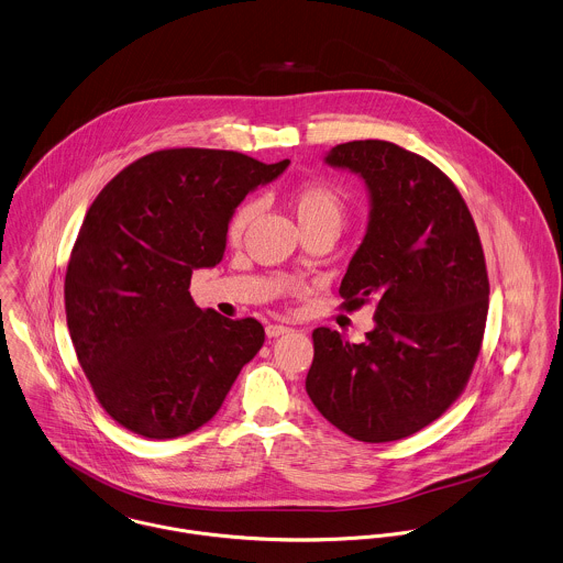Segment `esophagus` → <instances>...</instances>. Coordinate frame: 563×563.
<instances>
[{"instance_id":"esophagus-1","label":"esophagus","mask_w":563,"mask_h":563,"mask_svg":"<svg viewBox=\"0 0 563 563\" xmlns=\"http://www.w3.org/2000/svg\"><path fill=\"white\" fill-rule=\"evenodd\" d=\"M265 333H267V338H280V335L289 333V327H283V324H267V327H265Z\"/></svg>"}]
</instances>
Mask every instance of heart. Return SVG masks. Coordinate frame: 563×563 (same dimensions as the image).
<instances>
[{
	"instance_id": "heart-1",
	"label": "heart",
	"mask_w": 563,
	"mask_h": 563,
	"mask_svg": "<svg viewBox=\"0 0 563 563\" xmlns=\"http://www.w3.org/2000/svg\"><path fill=\"white\" fill-rule=\"evenodd\" d=\"M287 200L291 211L305 232L309 230H335L347 218V198L338 185L327 180H300L287 191ZM258 213V202L254 198L241 200L225 220V239L230 243H239L254 222Z\"/></svg>"
}]
</instances>
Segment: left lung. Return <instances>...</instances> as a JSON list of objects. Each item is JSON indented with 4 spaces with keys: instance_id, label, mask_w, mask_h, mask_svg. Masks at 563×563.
I'll use <instances>...</instances> for the list:
<instances>
[{
    "instance_id": "obj_1",
    "label": "left lung",
    "mask_w": 563,
    "mask_h": 563,
    "mask_svg": "<svg viewBox=\"0 0 563 563\" xmlns=\"http://www.w3.org/2000/svg\"><path fill=\"white\" fill-rule=\"evenodd\" d=\"M327 163L365 178L369 225L341 280V309L376 307V329L350 343L313 333L307 394L345 435L405 440L463 394L481 352L489 278L476 224L449 176L396 143L335 145Z\"/></svg>"
}]
</instances>
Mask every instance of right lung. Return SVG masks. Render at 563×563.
Returning a JSON list of instances; mask_svg holds the SVG:
<instances>
[{
    "instance_id": "right-lung-1",
    "label": "right lung",
    "mask_w": 563,
    "mask_h": 563,
    "mask_svg": "<svg viewBox=\"0 0 563 563\" xmlns=\"http://www.w3.org/2000/svg\"><path fill=\"white\" fill-rule=\"evenodd\" d=\"M289 161L169 147L123 167L98 194L65 274L74 350L102 409L147 440L207 424L265 331L191 300V274L216 267L230 211Z\"/></svg>"
}]
</instances>
